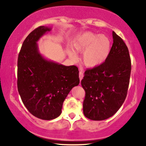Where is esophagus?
I'll use <instances>...</instances> for the list:
<instances>
[{
	"label": "esophagus",
	"mask_w": 146,
	"mask_h": 146,
	"mask_svg": "<svg viewBox=\"0 0 146 146\" xmlns=\"http://www.w3.org/2000/svg\"><path fill=\"white\" fill-rule=\"evenodd\" d=\"M83 77H84L83 72H82L81 70H80V72H79V78H80V80H82V78H83Z\"/></svg>",
	"instance_id": "esophagus-1"
}]
</instances>
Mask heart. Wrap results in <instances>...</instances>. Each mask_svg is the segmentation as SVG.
<instances>
[{
	"mask_svg": "<svg viewBox=\"0 0 146 146\" xmlns=\"http://www.w3.org/2000/svg\"><path fill=\"white\" fill-rule=\"evenodd\" d=\"M74 48L80 53H84L82 61L86 66L94 68L102 64L111 50V40L106 35H98L87 32L78 37ZM68 54L72 59H76L74 50L69 49Z\"/></svg>",
	"mask_w": 146,
	"mask_h": 146,
	"instance_id": "obj_1",
	"label": "heart"
}]
</instances>
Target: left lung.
Instances as JSON below:
<instances>
[{
	"instance_id": "left-lung-1",
	"label": "left lung",
	"mask_w": 146,
	"mask_h": 146,
	"mask_svg": "<svg viewBox=\"0 0 146 146\" xmlns=\"http://www.w3.org/2000/svg\"><path fill=\"white\" fill-rule=\"evenodd\" d=\"M113 44L104 62L88 69L82 80L85 90L84 114L92 120H104L117 112L127 96L131 60L127 46L112 32Z\"/></svg>"
}]
</instances>
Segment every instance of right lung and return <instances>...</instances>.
I'll list each match as a JSON object with an SVG mask.
<instances>
[{"mask_svg": "<svg viewBox=\"0 0 146 146\" xmlns=\"http://www.w3.org/2000/svg\"><path fill=\"white\" fill-rule=\"evenodd\" d=\"M51 27L40 26L28 35L18 57L17 86L22 101L30 113L50 120L58 117L66 98L80 83L78 68L46 59L37 42Z\"/></svg>", "mask_w": 146, "mask_h": 146, "instance_id": "right-lung-1", "label": "right lung"}]
</instances>
